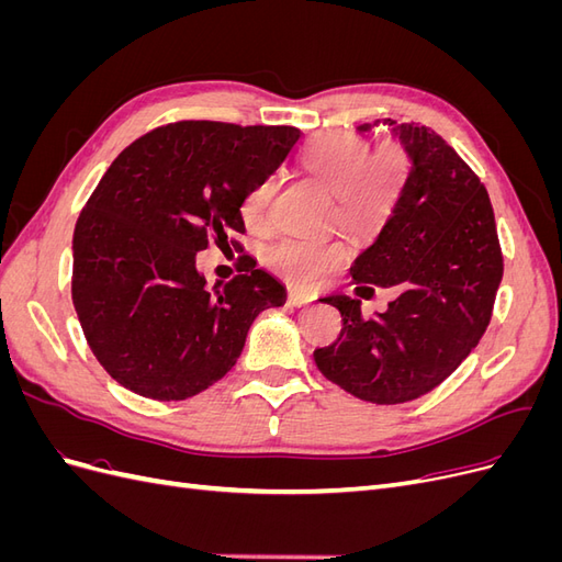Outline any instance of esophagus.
Segmentation results:
<instances>
[{"label":"esophagus","mask_w":562,"mask_h":562,"mask_svg":"<svg viewBox=\"0 0 562 562\" xmlns=\"http://www.w3.org/2000/svg\"><path fill=\"white\" fill-rule=\"evenodd\" d=\"M314 302V297L310 293H302V291H291L288 293V304H293V307H304V304Z\"/></svg>","instance_id":"1"}]
</instances>
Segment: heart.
Masks as SVG:
<instances>
[{
  "instance_id": "b5f03b06",
  "label": "heart",
  "mask_w": 562,
  "mask_h": 562,
  "mask_svg": "<svg viewBox=\"0 0 562 562\" xmlns=\"http://www.w3.org/2000/svg\"><path fill=\"white\" fill-rule=\"evenodd\" d=\"M307 176L335 196V217L353 232L380 227L394 211L411 171V157L403 145L386 143L378 151L351 133H328L312 140L302 151ZM277 180L255 182L241 203L246 225L262 229L269 223ZM347 248L342 244L288 239L267 252L269 267L297 285H314L330 271L342 267Z\"/></svg>"
}]
</instances>
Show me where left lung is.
<instances>
[{"instance_id":"left-lung-1","label":"left lung","mask_w":562,"mask_h":562,"mask_svg":"<svg viewBox=\"0 0 562 562\" xmlns=\"http://www.w3.org/2000/svg\"><path fill=\"white\" fill-rule=\"evenodd\" d=\"M391 135L411 157V171L378 239L353 260L351 279L366 291L370 283L401 285L403 293L372 318H363L361 300L323 297L342 314V330L314 351L333 384L378 405L415 401L452 375L483 337L504 274L479 176L427 126L401 124Z\"/></svg>"}]
</instances>
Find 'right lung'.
<instances>
[{
    "mask_svg": "<svg viewBox=\"0 0 562 562\" xmlns=\"http://www.w3.org/2000/svg\"><path fill=\"white\" fill-rule=\"evenodd\" d=\"M297 140L293 126L178 122L112 161L75 227L72 302L114 382L192 398L234 368L258 314L283 307L285 285L265 269L206 288L196 252L246 232L244 196Z\"/></svg>",
    "mask_w": 562,
    "mask_h": 562,
    "instance_id": "right-lung-1",
    "label": "right lung"
}]
</instances>
